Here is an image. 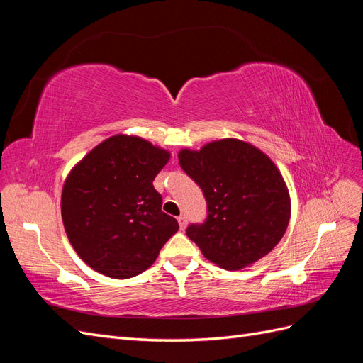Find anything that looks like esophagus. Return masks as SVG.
<instances>
[{"instance_id":"1","label":"esophagus","mask_w":363,"mask_h":363,"mask_svg":"<svg viewBox=\"0 0 363 363\" xmlns=\"http://www.w3.org/2000/svg\"><path fill=\"white\" fill-rule=\"evenodd\" d=\"M177 221H179V225H180V228H182V230H184L186 224H188V219H186V216H184V215H180V216L177 218Z\"/></svg>"}]
</instances>
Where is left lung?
<instances>
[{
	"label": "left lung",
	"mask_w": 363,
	"mask_h": 363,
	"mask_svg": "<svg viewBox=\"0 0 363 363\" xmlns=\"http://www.w3.org/2000/svg\"><path fill=\"white\" fill-rule=\"evenodd\" d=\"M182 169L200 186L207 203L203 223L186 235L204 257L240 269L276 247L286 232L291 200L281 174L260 150L238 139L179 152Z\"/></svg>",
	"instance_id": "1"
}]
</instances>
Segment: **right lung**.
Listing matches in <instances>:
<instances>
[{
	"label": "right lung",
	"instance_id": "right-lung-1",
	"mask_svg": "<svg viewBox=\"0 0 363 363\" xmlns=\"http://www.w3.org/2000/svg\"><path fill=\"white\" fill-rule=\"evenodd\" d=\"M169 152L150 142L116 135L95 147L68 175L62 219L74 250L112 279L148 269L177 233V219L162 211L152 180Z\"/></svg>",
	"mask_w": 363,
	"mask_h": 363
}]
</instances>
